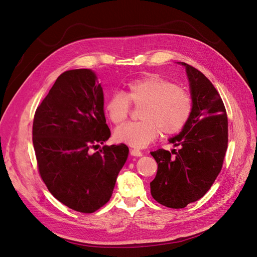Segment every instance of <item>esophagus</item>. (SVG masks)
<instances>
[{"mask_svg":"<svg viewBox=\"0 0 257 257\" xmlns=\"http://www.w3.org/2000/svg\"><path fill=\"white\" fill-rule=\"evenodd\" d=\"M131 155H133V157H142L143 153L139 151V150H136V149H132L131 150Z\"/></svg>","mask_w":257,"mask_h":257,"instance_id":"esophagus-1","label":"esophagus"}]
</instances>
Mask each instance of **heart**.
Returning <instances> with one entry per match:
<instances>
[{"instance_id":"1","label":"heart","mask_w":257,"mask_h":257,"mask_svg":"<svg viewBox=\"0 0 257 257\" xmlns=\"http://www.w3.org/2000/svg\"><path fill=\"white\" fill-rule=\"evenodd\" d=\"M135 107L142 121L131 122L115 130L116 142L133 148H145L161 135L173 136L181 132L190 120L193 99L189 92L164 77L151 74L132 80L126 93L115 92L106 99L105 111L114 125L126 121Z\"/></svg>"}]
</instances>
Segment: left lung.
I'll return each instance as SVG.
<instances>
[{
  "mask_svg": "<svg viewBox=\"0 0 257 257\" xmlns=\"http://www.w3.org/2000/svg\"><path fill=\"white\" fill-rule=\"evenodd\" d=\"M182 64L190 80L193 111L181 133L169 139L180 149L151 152L158 163L151 195L173 209L184 208L209 191L221 172L228 144L227 114L219 92L197 68Z\"/></svg>",
  "mask_w": 257,
  "mask_h": 257,
  "instance_id": "left-lung-1",
  "label": "left lung"
}]
</instances>
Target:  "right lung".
<instances>
[{
	"mask_svg": "<svg viewBox=\"0 0 257 257\" xmlns=\"http://www.w3.org/2000/svg\"><path fill=\"white\" fill-rule=\"evenodd\" d=\"M32 135L38 173L62 204L93 213L110 199L128 148L120 144L91 152L110 137L94 73H62L36 108Z\"/></svg>",
	"mask_w": 257,
	"mask_h": 257,
	"instance_id": "obj_1",
	"label": "right lung"
}]
</instances>
